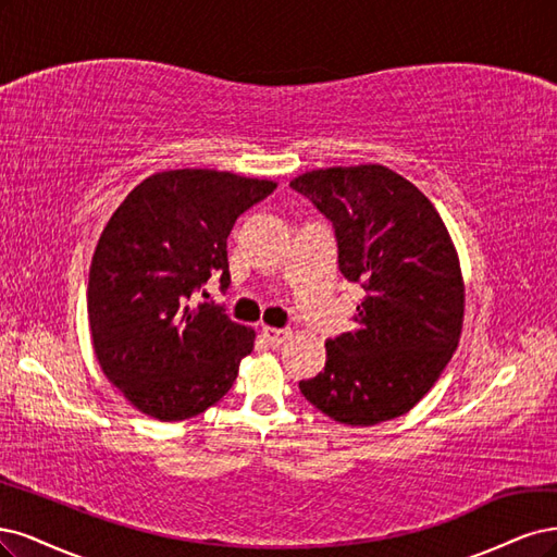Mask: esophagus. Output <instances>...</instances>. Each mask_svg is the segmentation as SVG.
Returning <instances> with one entry per match:
<instances>
[{"mask_svg": "<svg viewBox=\"0 0 557 557\" xmlns=\"http://www.w3.org/2000/svg\"><path fill=\"white\" fill-rule=\"evenodd\" d=\"M261 337L265 339L268 345L280 347L282 343H286V339L292 337V331H286V329H271V326H263V329H261Z\"/></svg>", "mask_w": 557, "mask_h": 557, "instance_id": "obj_1", "label": "esophagus"}]
</instances>
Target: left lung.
Returning a JSON list of instances; mask_svg holds the SVG:
<instances>
[{
    "label": "left lung",
    "instance_id": "8db88e82",
    "mask_svg": "<svg viewBox=\"0 0 557 557\" xmlns=\"http://www.w3.org/2000/svg\"><path fill=\"white\" fill-rule=\"evenodd\" d=\"M335 226L337 265L361 282L356 329L326 343V368L300 393L345 425L407 414L460 343L465 282L444 220L407 177L382 164L308 171L289 183Z\"/></svg>",
    "mask_w": 557,
    "mask_h": 557
}]
</instances>
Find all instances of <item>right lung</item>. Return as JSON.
Instances as JSON below:
<instances>
[{"instance_id": "1", "label": "right lung", "mask_w": 557, "mask_h": 557, "mask_svg": "<svg viewBox=\"0 0 557 557\" xmlns=\"http://www.w3.org/2000/svg\"><path fill=\"white\" fill-rule=\"evenodd\" d=\"M275 187L231 171H161L103 226L87 282L89 335L106 380L140 414L199 417L236 382L257 333L189 300L210 277L228 284V233Z\"/></svg>"}]
</instances>
